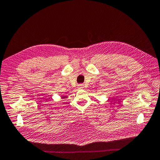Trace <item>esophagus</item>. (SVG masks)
Masks as SVG:
<instances>
[{
  "label": "esophagus",
  "instance_id": "34e87169",
  "mask_svg": "<svg viewBox=\"0 0 160 160\" xmlns=\"http://www.w3.org/2000/svg\"><path fill=\"white\" fill-rule=\"evenodd\" d=\"M79 87L80 88H83V84H79Z\"/></svg>",
  "mask_w": 160,
  "mask_h": 160
}]
</instances>
